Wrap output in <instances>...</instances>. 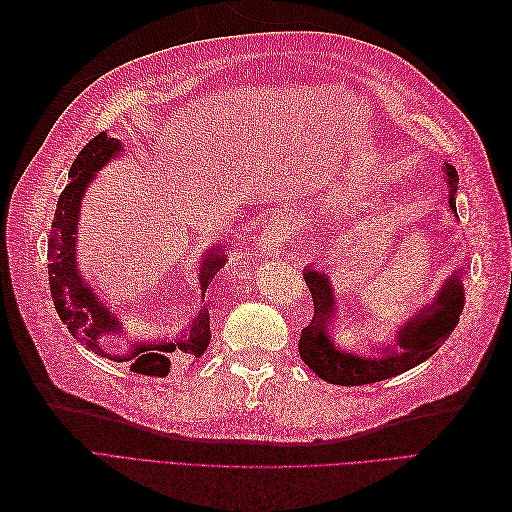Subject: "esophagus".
<instances>
[{"label": "esophagus", "instance_id": "1", "mask_svg": "<svg viewBox=\"0 0 512 512\" xmlns=\"http://www.w3.org/2000/svg\"><path fill=\"white\" fill-rule=\"evenodd\" d=\"M290 241V220L284 215H275L267 224L265 232L258 237V252L260 254H277Z\"/></svg>", "mask_w": 512, "mask_h": 512}]
</instances>
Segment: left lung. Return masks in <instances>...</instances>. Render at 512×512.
I'll use <instances>...</instances> for the list:
<instances>
[{
    "label": "left lung",
    "mask_w": 512,
    "mask_h": 512,
    "mask_svg": "<svg viewBox=\"0 0 512 512\" xmlns=\"http://www.w3.org/2000/svg\"><path fill=\"white\" fill-rule=\"evenodd\" d=\"M446 177H448V205L455 209V192L459 175L453 166L446 164ZM303 280L312 292L314 301V318L307 327L301 331L299 339V354L309 369L331 384L342 386H361L380 382L386 378H393L404 374L414 365L423 363L425 359L440 348L444 339L453 333L459 322L461 305H463V290L457 280V275L451 277L442 290L436 303L431 305V314L418 316L414 322L401 331L404 335L399 337V346L404 352H395L393 348H384L380 359H363V356H354L350 352L337 350L327 335V322L333 316V292L329 286L327 275H320L312 269L303 273Z\"/></svg>",
    "instance_id": "1"
}]
</instances>
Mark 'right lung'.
<instances>
[{
    "mask_svg": "<svg viewBox=\"0 0 512 512\" xmlns=\"http://www.w3.org/2000/svg\"><path fill=\"white\" fill-rule=\"evenodd\" d=\"M121 151V143L117 138L106 136L100 132L96 138L79 151V156L70 166V181L59 194L55 218L49 235V286L53 294V303L61 322L66 324L70 335L81 342L87 350L100 356H111V361H121L115 354H106L102 348V335L119 333L121 324L106 307L91 294V290L81 282L76 273L74 260V241H76V222H79V209L83 192L94 179L96 170H100L108 160L115 158ZM224 265V258L218 250L209 252V258L200 267V286L207 290L215 271ZM211 331H209V312L203 309L190 327V333L175 344H141L136 346L126 361L130 359V369L134 374L164 378L170 371V361L177 354L194 356L198 359L209 346Z\"/></svg>",
    "mask_w": 512,
    "mask_h": 512,
    "instance_id": "right-lung-1",
    "label": "right lung"
}]
</instances>
